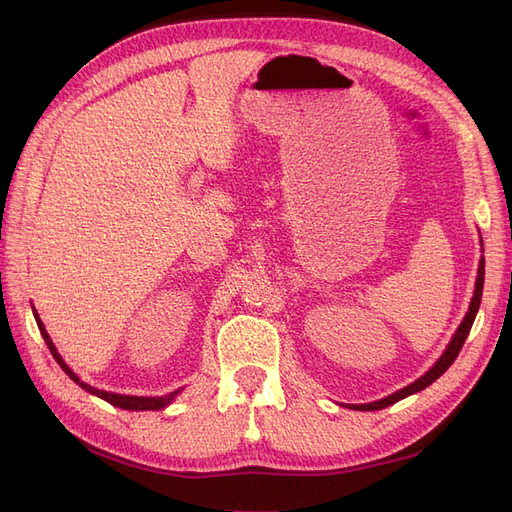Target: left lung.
I'll list each match as a JSON object with an SVG mask.
<instances>
[{"label": "left lung", "instance_id": "left-lung-1", "mask_svg": "<svg viewBox=\"0 0 512 512\" xmlns=\"http://www.w3.org/2000/svg\"><path fill=\"white\" fill-rule=\"evenodd\" d=\"M483 282H485V258H480L478 277H476V288H474V297H472L468 314H466V318H463V322L459 324V329H457V333H455V337H453V342L448 344V348L444 350V354L440 356L438 363L433 365L425 376H421L416 382L404 386V389H401V391H397V393H393V395H389V397H384V399H380V401H371V404L350 406V408H354V410H382V408H386V406L395 404V401H399V399H404V397H408V395H412V393H418V391L427 389V386H429L431 382H436V380L444 374V371L453 365V361L457 359V354H459L461 348H463V342H466V339H468V333H470V329H472L476 312H478V307H480V297H483Z\"/></svg>", "mask_w": 512, "mask_h": 512}]
</instances>
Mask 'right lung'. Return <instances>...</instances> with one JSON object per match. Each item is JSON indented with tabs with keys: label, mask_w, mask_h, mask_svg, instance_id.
I'll return each mask as SVG.
<instances>
[{
	"label": "right lung",
	"mask_w": 512,
	"mask_h": 512,
	"mask_svg": "<svg viewBox=\"0 0 512 512\" xmlns=\"http://www.w3.org/2000/svg\"><path fill=\"white\" fill-rule=\"evenodd\" d=\"M34 316H36V322H38V329H40V333H42V337H44V342H46V346H49V350H51V354L55 356V361L61 365V369L66 371V374L79 384V386H83L85 391H89L91 395H98V397H102V399H106L108 404H113V406H117V408H123V410H162L164 406H168L170 401H173L175 397H177V393L179 391H175V393H168V395H164V397H132V395H117V393H106V391H98V389H94V386H89V384H85V382H81L79 380V376L74 374V371L64 363V359H61L59 356V352L55 350V346H53V342H51V337H49V333H46V329H44V324L40 322V318H38V314H36V309H34Z\"/></svg>",
	"instance_id": "obj_1"
}]
</instances>
